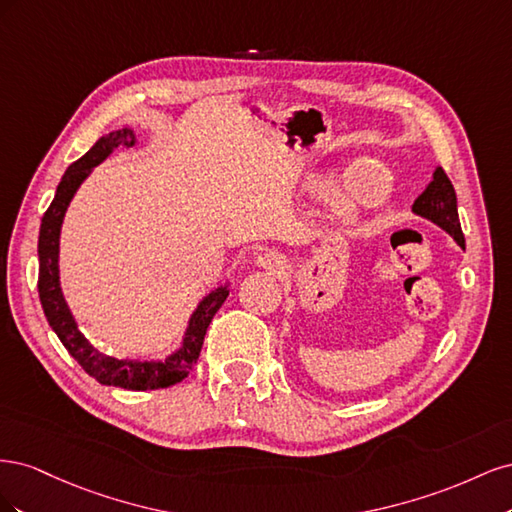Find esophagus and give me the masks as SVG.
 Here are the masks:
<instances>
[{"label": "esophagus", "mask_w": 512, "mask_h": 512, "mask_svg": "<svg viewBox=\"0 0 512 512\" xmlns=\"http://www.w3.org/2000/svg\"><path fill=\"white\" fill-rule=\"evenodd\" d=\"M284 262H286V260H284L282 254L271 252V250H267V252H262V254L256 256V265L262 267V269H269V271H273V273L282 271V269H284Z\"/></svg>", "instance_id": "esophagus-1"}]
</instances>
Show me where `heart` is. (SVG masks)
Wrapping results in <instances>:
<instances>
[{
	"label": "heart",
	"instance_id": "1",
	"mask_svg": "<svg viewBox=\"0 0 512 512\" xmlns=\"http://www.w3.org/2000/svg\"><path fill=\"white\" fill-rule=\"evenodd\" d=\"M318 188H324V183ZM391 192L389 177L384 170L371 160H359L346 168L337 183L333 196V207L342 215H354L363 209L378 207Z\"/></svg>",
	"mask_w": 512,
	"mask_h": 512
}]
</instances>
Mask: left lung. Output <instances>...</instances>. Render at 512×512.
I'll list each match as a JSON object with an SVG mask.
<instances>
[{
  "label": "left lung",
  "instance_id": "obj_1",
  "mask_svg": "<svg viewBox=\"0 0 512 512\" xmlns=\"http://www.w3.org/2000/svg\"><path fill=\"white\" fill-rule=\"evenodd\" d=\"M412 211L416 215H421V218L440 226L444 232H448V235L457 241L459 247H466V239H463L461 224H459L455 188L440 166L433 170V179L425 188V192L414 200Z\"/></svg>",
  "mask_w": 512,
  "mask_h": 512
}]
</instances>
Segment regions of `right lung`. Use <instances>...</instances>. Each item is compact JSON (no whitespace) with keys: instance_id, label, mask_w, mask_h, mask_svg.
Returning a JSON list of instances; mask_svg holds the SVG:
<instances>
[{"instance_id":"obj_1","label":"right lung","mask_w":512,"mask_h":512,"mask_svg":"<svg viewBox=\"0 0 512 512\" xmlns=\"http://www.w3.org/2000/svg\"><path fill=\"white\" fill-rule=\"evenodd\" d=\"M136 136L132 128H121L104 134L100 141L91 147L83 158L68 166L66 175L61 177L51 207L42 215L40 237H38V294L49 320L51 329L57 333L59 342L70 352L72 359L79 363L91 378H96L106 386H121L128 391H151L166 389L188 378L192 367L196 365L203 339L215 312L222 307L228 297V284L211 290L203 301L198 303L194 314L190 316L188 329L183 333L181 346L168 354L164 361H138V359H115L100 352L89 339L79 331L70 307L64 299L59 284V235L64 215L68 211L70 200L74 198L81 183L89 177L100 162H104L119 145L132 147Z\"/></svg>"}]
</instances>
